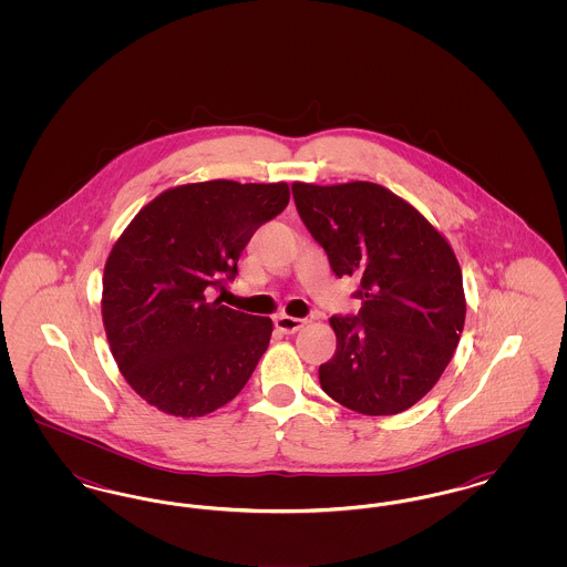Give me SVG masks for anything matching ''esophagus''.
I'll list each match as a JSON object with an SVG mask.
<instances>
[{
  "label": "esophagus",
  "instance_id": "34e87169",
  "mask_svg": "<svg viewBox=\"0 0 567 567\" xmlns=\"http://www.w3.org/2000/svg\"><path fill=\"white\" fill-rule=\"evenodd\" d=\"M308 323L306 319H297V317H287V315H280V317H276V329L278 331H282V333H296L299 331L303 324Z\"/></svg>",
  "mask_w": 567,
  "mask_h": 567
}]
</instances>
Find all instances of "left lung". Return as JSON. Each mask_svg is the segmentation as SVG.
Wrapping results in <instances>:
<instances>
[{
    "label": "left lung",
    "instance_id": "obj_1",
    "mask_svg": "<svg viewBox=\"0 0 567 567\" xmlns=\"http://www.w3.org/2000/svg\"><path fill=\"white\" fill-rule=\"evenodd\" d=\"M297 213L338 278H359L361 310L331 317L324 393L370 416L404 412L446 370L465 321L457 257L432 223L374 183H296Z\"/></svg>",
    "mask_w": 567,
    "mask_h": 567
}]
</instances>
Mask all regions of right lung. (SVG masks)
Instances as JSON below:
<instances>
[{
	"label": "right lung",
	"instance_id": "right-lung-1",
	"mask_svg": "<svg viewBox=\"0 0 567 567\" xmlns=\"http://www.w3.org/2000/svg\"><path fill=\"white\" fill-rule=\"evenodd\" d=\"M289 204V185L210 181L165 190L114 244L102 317L135 393L195 419L231 402L268 349L271 321L210 301L238 276L252 234Z\"/></svg>",
	"mask_w": 567,
	"mask_h": 567
}]
</instances>
